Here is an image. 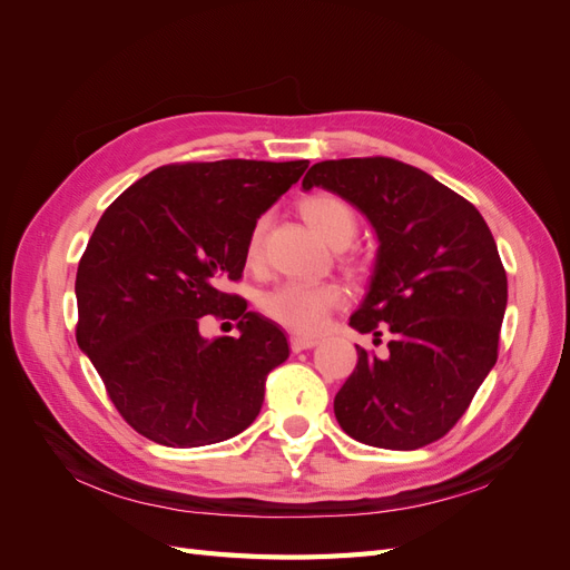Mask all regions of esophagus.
I'll return each instance as SVG.
<instances>
[{
	"label": "esophagus",
	"instance_id": "esophagus-1",
	"mask_svg": "<svg viewBox=\"0 0 570 570\" xmlns=\"http://www.w3.org/2000/svg\"><path fill=\"white\" fill-rule=\"evenodd\" d=\"M318 340L316 337H306V335H289V347L292 352H304L316 347Z\"/></svg>",
	"mask_w": 570,
	"mask_h": 570
}]
</instances>
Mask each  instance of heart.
I'll return each mask as SVG.
<instances>
[{
    "mask_svg": "<svg viewBox=\"0 0 570 570\" xmlns=\"http://www.w3.org/2000/svg\"><path fill=\"white\" fill-rule=\"evenodd\" d=\"M297 212L321 237H325L333 247L350 245L358 230V214L350 199L335 193L304 195L297 202ZM268 218L262 216L252 223L245 239V264L247 268H258L264 264V243H266ZM344 302V289L337 283H299L289 281L264 292L258 306L262 312L289 327L297 335H316L333 308Z\"/></svg>",
    "mask_w": 570,
    "mask_h": 570,
    "instance_id": "b5f03b06",
    "label": "heart"
}]
</instances>
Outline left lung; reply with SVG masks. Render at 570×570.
I'll use <instances>...</instances> for the list:
<instances>
[{
	"mask_svg": "<svg viewBox=\"0 0 570 570\" xmlns=\"http://www.w3.org/2000/svg\"><path fill=\"white\" fill-rule=\"evenodd\" d=\"M302 185L350 199L381 239L371 292L350 325L392 340L385 358L356 347V368L335 394L337 423L383 450L438 442L499 354L507 271L485 218L425 170L390 157L321 161Z\"/></svg>",
	"mask_w": 570,
	"mask_h": 570,
	"instance_id": "obj_1",
	"label": "left lung"
}]
</instances>
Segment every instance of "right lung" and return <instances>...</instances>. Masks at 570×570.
I'll return each instance as SVG.
<instances>
[{"mask_svg":"<svg viewBox=\"0 0 570 570\" xmlns=\"http://www.w3.org/2000/svg\"><path fill=\"white\" fill-rule=\"evenodd\" d=\"M308 161H178L154 168L101 214L78 275V347L124 421L151 442H223L258 416L266 377L289 354L273 321L226 292L245 271L252 223ZM239 338L204 341L206 316Z\"/></svg>","mask_w":570,"mask_h":570,"instance_id":"add662e5","label":"right lung"}]
</instances>
